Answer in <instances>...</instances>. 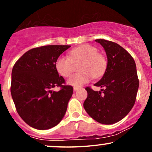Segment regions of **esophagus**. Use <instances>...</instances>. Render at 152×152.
I'll list each match as a JSON object with an SVG mask.
<instances>
[{"instance_id":"obj_1","label":"esophagus","mask_w":152,"mask_h":152,"mask_svg":"<svg viewBox=\"0 0 152 152\" xmlns=\"http://www.w3.org/2000/svg\"><path fill=\"white\" fill-rule=\"evenodd\" d=\"M78 88H79V87H77V86H74V91H77Z\"/></svg>"}]
</instances>
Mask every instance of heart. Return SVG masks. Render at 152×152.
I'll use <instances>...</instances> for the list:
<instances>
[{
  "label": "heart",
  "mask_w": 152,
  "mask_h": 152,
  "mask_svg": "<svg viewBox=\"0 0 152 152\" xmlns=\"http://www.w3.org/2000/svg\"><path fill=\"white\" fill-rule=\"evenodd\" d=\"M78 59H83L78 67L81 71L68 80L71 86L79 87L89 82L92 76L99 78L105 72L107 66L105 58L98 53L96 47L88 44L81 45L70 50L69 57L59 56L55 61L56 70L63 77H69L73 72L72 61Z\"/></svg>",
  "instance_id": "heart-1"
}]
</instances>
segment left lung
Here are the masks:
<instances>
[{"label":"left lung","instance_id":"1","mask_svg":"<svg viewBox=\"0 0 152 152\" xmlns=\"http://www.w3.org/2000/svg\"><path fill=\"white\" fill-rule=\"evenodd\" d=\"M95 41L107 56L105 73L94 84L104 88L95 91L86 87L88 96L83 107L95 121L113 124L124 118L134 105L139 88L137 66L132 56L117 43L104 39Z\"/></svg>","mask_w":152,"mask_h":152}]
</instances>
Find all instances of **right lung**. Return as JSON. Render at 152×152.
<instances>
[{
	"instance_id": "add662e5",
	"label": "right lung",
	"mask_w": 152,
	"mask_h": 152,
	"mask_svg": "<svg viewBox=\"0 0 152 152\" xmlns=\"http://www.w3.org/2000/svg\"><path fill=\"white\" fill-rule=\"evenodd\" d=\"M71 46L50 45L28 50L12 70L10 92L19 116L29 126L46 130L56 126L67 110L73 87L56 70V58ZM60 87L58 92L52 88Z\"/></svg>"
}]
</instances>
